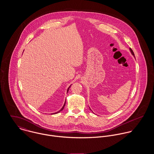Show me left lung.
Here are the masks:
<instances>
[{
	"label": "left lung",
	"mask_w": 154,
	"mask_h": 154,
	"mask_svg": "<svg viewBox=\"0 0 154 154\" xmlns=\"http://www.w3.org/2000/svg\"><path fill=\"white\" fill-rule=\"evenodd\" d=\"M130 50H131V53H132V54H133V56H134V53H133V50H132V48H130Z\"/></svg>",
	"instance_id": "8db88e82"
}]
</instances>
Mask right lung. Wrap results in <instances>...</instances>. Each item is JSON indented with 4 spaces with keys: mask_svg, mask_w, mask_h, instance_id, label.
<instances>
[{
    "mask_svg": "<svg viewBox=\"0 0 154 154\" xmlns=\"http://www.w3.org/2000/svg\"><path fill=\"white\" fill-rule=\"evenodd\" d=\"M70 87H69V88H68V89H67V92H68V91H69V88H70ZM65 104H66V102H65V104H64V106H63V107H62V109H61V110H59V111H57V112H55V113H53V114H56V113H58V112H60V111H62V110H63V109H64V107H65Z\"/></svg>",
    "mask_w": 154,
    "mask_h": 154,
    "instance_id": "1",
    "label": "right lung"
}]
</instances>
